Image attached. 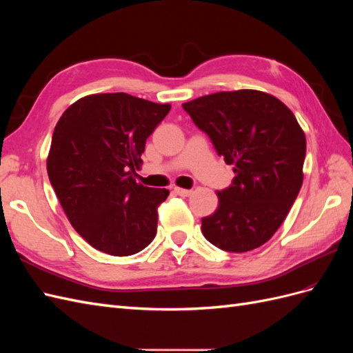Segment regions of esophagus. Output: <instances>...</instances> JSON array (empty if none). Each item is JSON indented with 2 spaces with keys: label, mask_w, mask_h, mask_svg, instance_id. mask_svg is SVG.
Returning <instances> with one entry per match:
<instances>
[{
  "label": "esophagus",
  "mask_w": 353,
  "mask_h": 353,
  "mask_svg": "<svg viewBox=\"0 0 353 353\" xmlns=\"http://www.w3.org/2000/svg\"><path fill=\"white\" fill-rule=\"evenodd\" d=\"M174 191L181 197H188L191 193H193V190H185V188H179V187H175Z\"/></svg>",
  "instance_id": "obj_1"
}]
</instances>
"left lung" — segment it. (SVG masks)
Returning <instances> with one entry per match:
<instances>
[{"label":"left lung","mask_w":353,"mask_h":353,"mask_svg":"<svg viewBox=\"0 0 353 353\" xmlns=\"http://www.w3.org/2000/svg\"><path fill=\"white\" fill-rule=\"evenodd\" d=\"M227 165L232 184L201 219V232L221 250L259 248L280 228L301 191L306 138L294 114L274 95L222 91L183 104Z\"/></svg>","instance_id":"8db88e82"}]
</instances>
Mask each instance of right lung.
I'll return each instance as SVG.
<instances>
[{"label":"right lung","instance_id":"1","mask_svg":"<svg viewBox=\"0 0 353 353\" xmlns=\"http://www.w3.org/2000/svg\"><path fill=\"white\" fill-rule=\"evenodd\" d=\"M169 110L125 92L94 94L59 119L48 178L72 227L94 249L130 256L153 241L169 191L137 184L134 175L145 140Z\"/></svg>","mask_w":353,"mask_h":353}]
</instances>
